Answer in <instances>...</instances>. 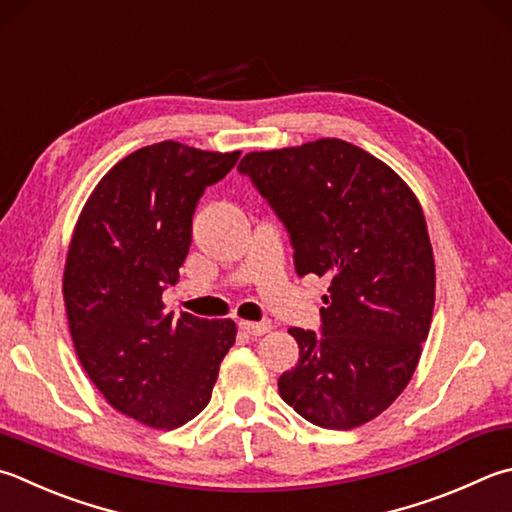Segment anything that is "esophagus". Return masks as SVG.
<instances>
[{"label":"esophagus","instance_id":"34e87169","mask_svg":"<svg viewBox=\"0 0 512 512\" xmlns=\"http://www.w3.org/2000/svg\"><path fill=\"white\" fill-rule=\"evenodd\" d=\"M238 327H240V330H243L245 334H249V336H263V334H267L269 330H272V323H269V321H260V323L240 321Z\"/></svg>","mask_w":512,"mask_h":512}]
</instances>
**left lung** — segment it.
<instances>
[{
    "instance_id": "left-lung-1",
    "label": "left lung",
    "mask_w": 512,
    "mask_h": 512,
    "mask_svg": "<svg viewBox=\"0 0 512 512\" xmlns=\"http://www.w3.org/2000/svg\"><path fill=\"white\" fill-rule=\"evenodd\" d=\"M238 171L285 225L296 274L330 278L321 334L289 330L298 363L278 392L314 426H363L406 388L430 332L435 256L419 200L339 138L247 153Z\"/></svg>"
}]
</instances>
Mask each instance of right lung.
I'll return each instance as SVG.
<instances>
[{
    "label": "right lung",
    "instance_id": "add662e5",
    "mask_svg": "<svg viewBox=\"0 0 512 512\" xmlns=\"http://www.w3.org/2000/svg\"><path fill=\"white\" fill-rule=\"evenodd\" d=\"M240 151L165 140L133 151L86 200L64 267V303L84 372L115 410L171 430L205 410L236 323L165 314L200 196Z\"/></svg>",
    "mask_w": 512,
    "mask_h": 512
}]
</instances>
